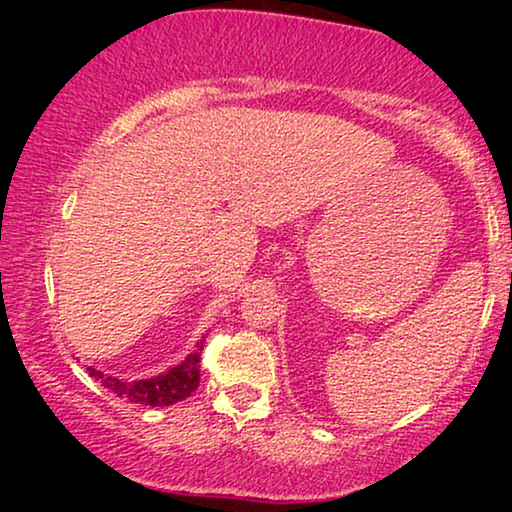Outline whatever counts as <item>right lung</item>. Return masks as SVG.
Wrapping results in <instances>:
<instances>
[{
  "mask_svg": "<svg viewBox=\"0 0 512 512\" xmlns=\"http://www.w3.org/2000/svg\"><path fill=\"white\" fill-rule=\"evenodd\" d=\"M201 350L203 345H198L194 354L180 363V366L171 368L160 377L153 379H140V381H124L117 377H108L103 372L88 368L92 377L101 381V386H106L108 391L115 393L117 397H126L133 404H146V406H169L180 400H187L198 388L201 381Z\"/></svg>",
  "mask_w": 512,
  "mask_h": 512,
  "instance_id": "right-lung-1",
  "label": "right lung"
}]
</instances>
